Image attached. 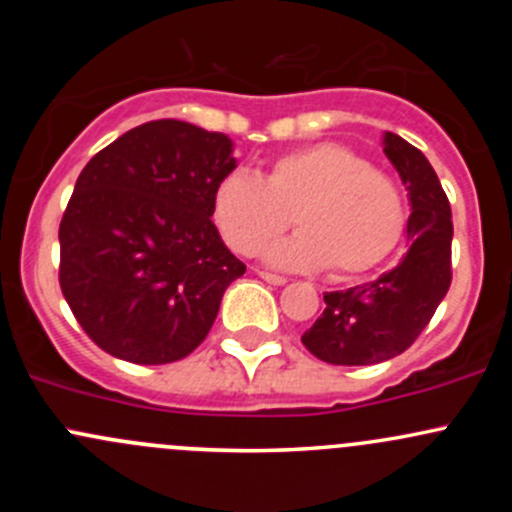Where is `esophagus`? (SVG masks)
Returning a JSON list of instances; mask_svg holds the SVG:
<instances>
[{"label": "esophagus", "instance_id": "1", "mask_svg": "<svg viewBox=\"0 0 512 512\" xmlns=\"http://www.w3.org/2000/svg\"><path fill=\"white\" fill-rule=\"evenodd\" d=\"M257 275H260L262 280L270 282V285H275V287L287 285V277H282V275H272V272H257Z\"/></svg>", "mask_w": 512, "mask_h": 512}]
</instances>
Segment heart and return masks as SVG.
Segmentation results:
<instances>
[{"label":"heart","mask_w":512,"mask_h":512,"mask_svg":"<svg viewBox=\"0 0 512 512\" xmlns=\"http://www.w3.org/2000/svg\"><path fill=\"white\" fill-rule=\"evenodd\" d=\"M225 242L255 255L289 223L299 232L265 252L282 270L356 277L379 267L404 232V203L391 178L339 143H314L275 158L260 180L230 173L213 195Z\"/></svg>","instance_id":"obj_1"}]
</instances>
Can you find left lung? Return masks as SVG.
I'll list each match as a JSON object with an SVG mask.
<instances>
[{"instance_id": "obj_1", "label": "left lung", "mask_w": 512, "mask_h": 512, "mask_svg": "<svg viewBox=\"0 0 512 512\" xmlns=\"http://www.w3.org/2000/svg\"><path fill=\"white\" fill-rule=\"evenodd\" d=\"M381 143L409 190V250L374 282L324 292L327 307L302 344L327 364L369 366L406 352L451 287V205L436 170L396 133Z\"/></svg>"}]
</instances>
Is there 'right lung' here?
I'll return each instance as SVG.
<instances>
[{"label": "right lung", "instance_id": "add662e5", "mask_svg": "<svg viewBox=\"0 0 512 512\" xmlns=\"http://www.w3.org/2000/svg\"><path fill=\"white\" fill-rule=\"evenodd\" d=\"M225 133L151 121L98 151L59 227V282L84 332L111 356L170 364L208 337L225 289L245 275L213 218L237 168Z\"/></svg>", "mask_w": 512, "mask_h": 512}]
</instances>
